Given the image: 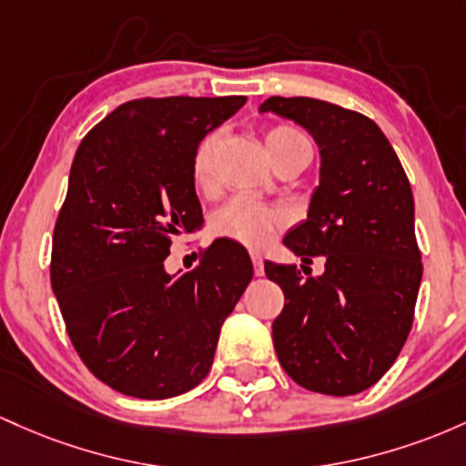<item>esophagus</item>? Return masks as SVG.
<instances>
[{
    "label": "esophagus",
    "mask_w": 466,
    "mask_h": 466,
    "mask_svg": "<svg viewBox=\"0 0 466 466\" xmlns=\"http://www.w3.org/2000/svg\"><path fill=\"white\" fill-rule=\"evenodd\" d=\"M250 259H253V268H255V275H264V259H261V255L258 253V250H253L250 253Z\"/></svg>",
    "instance_id": "obj_1"
}]
</instances>
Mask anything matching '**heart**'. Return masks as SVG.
I'll return each instance as SVG.
<instances>
[{"label":"heart","instance_id":"heart-1","mask_svg":"<svg viewBox=\"0 0 466 466\" xmlns=\"http://www.w3.org/2000/svg\"><path fill=\"white\" fill-rule=\"evenodd\" d=\"M266 151H268L270 160L279 158L284 154H292V151H299L306 154L308 158L312 156V145L310 138L301 132V129L290 127V125H277L270 127L264 136ZM219 149V134H208L200 140V145L196 147L191 160V174L193 182L198 187L208 185L213 174V163H216V156ZM284 224V216L277 208L261 205L258 200H250V198H235V200L227 202L224 207H219L213 216V231L222 238L235 239V242H242L247 247H261L264 242H268V238L277 228Z\"/></svg>","mask_w":466,"mask_h":466}]
</instances>
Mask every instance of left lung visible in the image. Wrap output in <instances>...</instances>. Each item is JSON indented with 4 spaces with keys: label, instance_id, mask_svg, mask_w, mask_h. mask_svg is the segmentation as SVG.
<instances>
[{
    "label": "left lung",
    "instance_id": "8db88e82",
    "mask_svg": "<svg viewBox=\"0 0 466 466\" xmlns=\"http://www.w3.org/2000/svg\"><path fill=\"white\" fill-rule=\"evenodd\" d=\"M259 112L306 129L321 158L306 219L284 244L308 264L323 255L326 273L264 264L286 297L273 321L277 359L301 388L359 394L394 365L414 321L422 264L410 180L363 114L306 96H270Z\"/></svg>",
    "mask_w": 466,
    "mask_h": 466
}]
</instances>
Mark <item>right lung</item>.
<instances>
[{
    "label": "right lung",
    "instance_id": "1",
    "mask_svg": "<svg viewBox=\"0 0 466 466\" xmlns=\"http://www.w3.org/2000/svg\"><path fill=\"white\" fill-rule=\"evenodd\" d=\"M247 96L136 98L78 145L52 238L50 281L78 357L98 380L163 400L202 383L224 319L253 279L247 248L216 239L169 275L171 239L205 224L191 160Z\"/></svg>",
    "mask_w": 466,
    "mask_h": 466
}]
</instances>
